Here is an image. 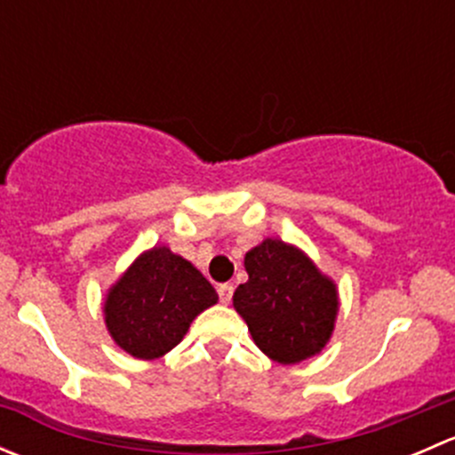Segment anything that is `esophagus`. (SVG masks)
Wrapping results in <instances>:
<instances>
[{
  "mask_svg": "<svg viewBox=\"0 0 455 455\" xmlns=\"http://www.w3.org/2000/svg\"><path fill=\"white\" fill-rule=\"evenodd\" d=\"M218 295L222 304H231L233 299V283H220L218 286Z\"/></svg>",
  "mask_w": 455,
  "mask_h": 455,
  "instance_id": "obj_1",
  "label": "esophagus"
}]
</instances>
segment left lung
Returning a JSON list of instances; mask_svg holds the SVG:
<instances>
[{
	"label": "left lung",
	"instance_id": "obj_1",
	"mask_svg": "<svg viewBox=\"0 0 455 455\" xmlns=\"http://www.w3.org/2000/svg\"><path fill=\"white\" fill-rule=\"evenodd\" d=\"M249 282L233 306L249 325L255 346L283 365L319 355L330 341L339 310L337 286L295 246L261 242L244 257Z\"/></svg>",
	"mask_w": 455,
	"mask_h": 455
}]
</instances>
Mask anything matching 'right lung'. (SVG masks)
I'll list each match as a JSON object with an SVG mask.
<instances>
[{
  "mask_svg": "<svg viewBox=\"0 0 455 455\" xmlns=\"http://www.w3.org/2000/svg\"><path fill=\"white\" fill-rule=\"evenodd\" d=\"M218 304V292L191 261L167 246L145 251L109 288L103 313L114 341L151 361L182 341L191 321Z\"/></svg>",
  "mask_w": 455,
  "mask_h": 455,
  "instance_id": "right-lung-1",
  "label": "right lung"
}]
</instances>
